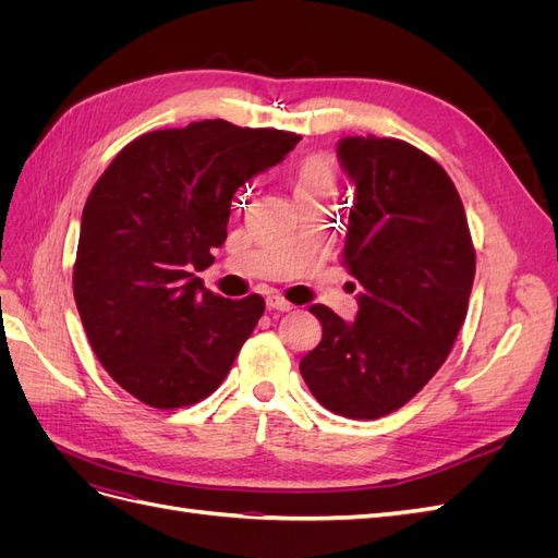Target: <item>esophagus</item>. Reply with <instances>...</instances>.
Returning a JSON list of instances; mask_svg holds the SVG:
<instances>
[{"label":"esophagus","mask_w":558,"mask_h":558,"mask_svg":"<svg viewBox=\"0 0 558 558\" xmlns=\"http://www.w3.org/2000/svg\"><path fill=\"white\" fill-rule=\"evenodd\" d=\"M267 307L269 310H277V312H291L293 310V305L286 298H281V295H267Z\"/></svg>","instance_id":"34e87169"}]
</instances>
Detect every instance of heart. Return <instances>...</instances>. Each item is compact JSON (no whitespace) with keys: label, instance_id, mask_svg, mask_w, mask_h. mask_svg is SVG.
I'll list each match as a JSON object with an SVG mask.
<instances>
[{"label":"heart","instance_id":"b5f03b06","mask_svg":"<svg viewBox=\"0 0 558 558\" xmlns=\"http://www.w3.org/2000/svg\"><path fill=\"white\" fill-rule=\"evenodd\" d=\"M291 183H293L295 197L332 193L335 167H332L330 158H326V156H318V154L307 156L305 160H300L295 165V170L291 174Z\"/></svg>","mask_w":558,"mask_h":558}]
</instances>
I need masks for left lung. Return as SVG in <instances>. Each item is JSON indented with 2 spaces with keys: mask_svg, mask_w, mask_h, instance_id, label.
Wrapping results in <instances>:
<instances>
[{
  "mask_svg": "<svg viewBox=\"0 0 558 558\" xmlns=\"http://www.w3.org/2000/svg\"><path fill=\"white\" fill-rule=\"evenodd\" d=\"M337 156L356 185L342 263L361 286L359 314L347 324L310 307L324 337L300 375L326 410L379 418L447 361L468 314L475 246L459 191L424 150L367 134L344 137Z\"/></svg>",
  "mask_w": 558,
  "mask_h": 558,
  "instance_id": "1",
  "label": "left lung"
}]
</instances>
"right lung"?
Returning a JSON list of instances; mask_svg holds the SVG:
<instances>
[{
	"label": "right lung",
	"mask_w": 558,
	"mask_h": 558,
	"mask_svg": "<svg viewBox=\"0 0 558 558\" xmlns=\"http://www.w3.org/2000/svg\"><path fill=\"white\" fill-rule=\"evenodd\" d=\"M300 137L199 121L130 142L97 179L81 216L74 300L97 361L156 410L189 408L223 384L265 312L195 272L228 238L230 202Z\"/></svg>",
	"instance_id": "add662e5"
}]
</instances>
